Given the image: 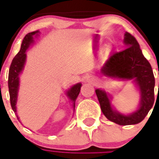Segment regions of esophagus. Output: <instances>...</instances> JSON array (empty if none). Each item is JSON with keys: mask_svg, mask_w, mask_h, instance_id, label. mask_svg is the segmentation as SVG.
I'll return each instance as SVG.
<instances>
[{"mask_svg": "<svg viewBox=\"0 0 159 159\" xmlns=\"http://www.w3.org/2000/svg\"><path fill=\"white\" fill-rule=\"evenodd\" d=\"M84 81H85V83H93V80L92 79V77L90 76H86L84 78Z\"/></svg>", "mask_w": 159, "mask_h": 159, "instance_id": "1", "label": "esophagus"}]
</instances>
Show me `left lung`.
I'll list each match as a JSON object with an SVG mask.
<instances>
[{
  "mask_svg": "<svg viewBox=\"0 0 159 159\" xmlns=\"http://www.w3.org/2000/svg\"><path fill=\"white\" fill-rule=\"evenodd\" d=\"M123 42L126 49L110 55L101 69V74L109 79L131 81L139 93L137 108L129 114L120 112L112 104L111 93L102 89H95V92L105 117L116 124L128 125L140 123L152 109L155 79L151 65L142 55L136 39L126 32Z\"/></svg>",
  "mask_w": 159,
  "mask_h": 159,
  "instance_id": "8db88e82",
  "label": "left lung"
}]
</instances>
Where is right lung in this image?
Masks as SVG:
<instances>
[{"label": "right lung", "instance_id": "obj_1", "mask_svg": "<svg viewBox=\"0 0 159 159\" xmlns=\"http://www.w3.org/2000/svg\"><path fill=\"white\" fill-rule=\"evenodd\" d=\"M40 34V32L37 31L29 33L23 39L21 49L19 52L17 53V56L14 57L11 61L10 69H9V76H8V89H9V94H10V101L11 108L13 109L15 114L17 115L18 120L21 122L20 118L17 116V98H18V91H19L20 86V75L23 72L24 66H25L26 61H27V50H29L30 46L34 43V39L37 38ZM82 83H78L74 84L68 89L66 91H65V93L67 96L69 100L71 103V107L75 110V103L80 90H81Z\"/></svg>", "mask_w": 159, "mask_h": 159}]
</instances>
